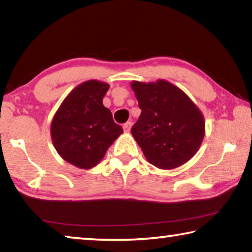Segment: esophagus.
Instances as JSON below:
<instances>
[{"mask_svg":"<svg viewBox=\"0 0 252 252\" xmlns=\"http://www.w3.org/2000/svg\"><path fill=\"white\" fill-rule=\"evenodd\" d=\"M131 126H132V122H126L125 125H123V130L126 132H129L131 130Z\"/></svg>","mask_w":252,"mask_h":252,"instance_id":"esophagus-1","label":"esophagus"}]
</instances>
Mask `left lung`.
<instances>
[{
    "label": "left lung",
    "instance_id": "1",
    "mask_svg": "<svg viewBox=\"0 0 252 252\" xmlns=\"http://www.w3.org/2000/svg\"><path fill=\"white\" fill-rule=\"evenodd\" d=\"M141 114L131 133L144 157L160 169H174L189 161L204 136V119L189 96L165 80L132 81Z\"/></svg>",
    "mask_w": 252,
    "mask_h": 252
}]
</instances>
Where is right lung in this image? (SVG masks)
I'll list each match as a JSON object with an SVG mask.
<instances>
[{"label":"right lung","instance_id":"right-lung-1","mask_svg":"<svg viewBox=\"0 0 252 252\" xmlns=\"http://www.w3.org/2000/svg\"><path fill=\"white\" fill-rule=\"evenodd\" d=\"M109 88L108 83L96 80L81 83L62 102L51 123L55 150L80 169L95 167L123 133L122 126L102 103Z\"/></svg>","mask_w":252,"mask_h":252}]
</instances>
